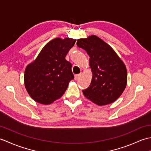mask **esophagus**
<instances>
[{
	"instance_id": "34e87169",
	"label": "esophagus",
	"mask_w": 151,
	"mask_h": 151,
	"mask_svg": "<svg viewBox=\"0 0 151 151\" xmlns=\"http://www.w3.org/2000/svg\"><path fill=\"white\" fill-rule=\"evenodd\" d=\"M81 76V74H78V75H76L75 76V81H77V80H78L80 78Z\"/></svg>"
}]
</instances>
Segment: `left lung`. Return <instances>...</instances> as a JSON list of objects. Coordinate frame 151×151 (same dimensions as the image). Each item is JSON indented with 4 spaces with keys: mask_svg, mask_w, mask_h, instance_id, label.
Wrapping results in <instances>:
<instances>
[{
    "mask_svg": "<svg viewBox=\"0 0 151 151\" xmlns=\"http://www.w3.org/2000/svg\"><path fill=\"white\" fill-rule=\"evenodd\" d=\"M76 45L89 56L93 75L91 84L83 94L99 106L116 101L127 84V70L123 61L108 43L95 35L78 40Z\"/></svg>",
    "mask_w": 151,
    "mask_h": 151,
    "instance_id": "obj_1",
    "label": "left lung"
}]
</instances>
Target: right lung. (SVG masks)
<instances>
[{
    "instance_id": "1",
    "label": "right lung",
    "mask_w": 151,
    "mask_h": 151,
    "mask_svg": "<svg viewBox=\"0 0 151 151\" xmlns=\"http://www.w3.org/2000/svg\"><path fill=\"white\" fill-rule=\"evenodd\" d=\"M76 40L57 37L46 44L34 61L25 69L24 86L31 98L50 104L62 97L74 79L72 65L65 60Z\"/></svg>"
}]
</instances>
